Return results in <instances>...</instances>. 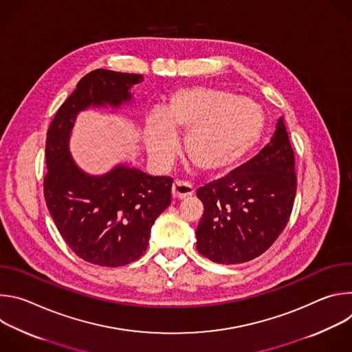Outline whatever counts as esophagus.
<instances>
[{"instance_id":"obj_1","label":"esophagus","mask_w":352,"mask_h":352,"mask_svg":"<svg viewBox=\"0 0 352 352\" xmlns=\"http://www.w3.org/2000/svg\"><path fill=\"white\" fill-rule=\"evenodd\" d=\"M171 193H173V197L174 199H186L189 196L193 195V188L192 185H189L188 182H184V181H175L173 184V189H171Z\"/></svg>"}]
</instances>
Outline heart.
<instances>
[{
    "instance_id": "b5f03b06",
    "label": "heart",
    "mask_w": 352,
    "mask_h": 352,
    "mask_svg": "<svg viewBox=\"0 0 352 352\" xmlns=\"http://www.w3.org/2000/svg\"><path fill=\"white\" fill-rule=\"evenodd\" d=\"M262 109L249 98L209 86L179 87L159 113L144 122L147 153L166 164L177 150L175 135L185 132V156L197 173L216 175L239 162L263 131Z\"/></svg>"
}]
</instances>
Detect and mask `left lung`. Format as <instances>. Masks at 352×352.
<instances>
[{
	"instance_id": "1",
	"label": "left lung",
	"mask_w": 352,
	"mask_h": 352,
	"mask_svg": "<svg viewBox=\"0 0 352 352\" xmlns=\"http://www.w3.org/2000/svg\"><path fill=\"white\" fill-rule=\"evenodd\" d=\"M295 193L294 150L280 118L261 153L196 190L205 206L196 228L199 254L221 265L261 256L285 228Z\"/></svg>"
}]
</instances>
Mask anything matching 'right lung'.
<instances>
[{"instance_id": "add662e5", "label": "right lung", "mask_w": 352, "mask_h": 352, "mask_svg": "<svg viewBox=\"0 0 352 352\" xmlns=\"http://www.w3.org/2000/svg\"><path fill=\"white\" fill-rule=\"evenodd\" d=\"M142 80L136 74L89 72L47 131V209L75 255L98 266H125L143 255L155 220L171 204L173 178L152 177L126 164L90 175L74 162L69 138L80 111L129 103L131 87Z\"/></svg>"}]
</instances>
